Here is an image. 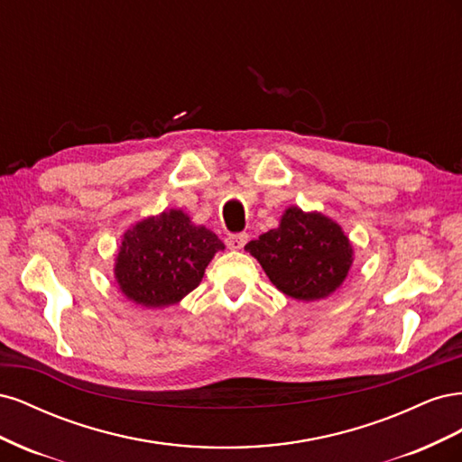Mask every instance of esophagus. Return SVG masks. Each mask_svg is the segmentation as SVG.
Listing matches in <instances>:
<instances>
[{
  "label": "esophagus",
  "instance_id": "34e87169",
  "mask_svg": "<svg viewBox=\"0 0 462 462\" xmlns=\"http://www.w3.org/2000/svg\"><path fill=\"white\" fill-rule=\"evenodd\" d=\"M248 241V235L246 233H236V235H229L226 239V245L231 248V250H241Z\"/></svg>",
  "mask_w": 462,
  "mask_h": 462
}]
</instances>
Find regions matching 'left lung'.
Masks as SVG:
<instances>
[{"instance_id": "8db88e82", "label": "left lung", "mask_w": 462, "mask_h": 462, "mask_svg": "<svg viewBox=\"0 0 462 462\" xmlns=\"http://www.w3.org/2000/svg\"><path fill=\"white\" fill-rule=\"evenodd\" d=\"M283 295L312 302L339 289L353 265V245L339 223L291 206L277 229L245 246Z\"/></svg>"}]
</instances>
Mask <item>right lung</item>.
I'll use <instances>...</instances> for the list:
<instances>
[{
    "instance_id": "1",
    "label": "right lung",
    "mask_w": 462,
    "mask_h": 462,
    "mask_svg": "<svg viewBox=\"0 0 462 462\" xmlns=\"http://www.w3.org/2000/svg\"><path fill=\"white\" fill-rule=\"evenodd\" d=\"M226 248L214 231L194 226L183 209L138 221L123 235L116 282L129 300L162 309L197 289L209 260Z\"/></svg>"
}]
</instances>
